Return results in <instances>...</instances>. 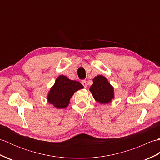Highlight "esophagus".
Wrapping results in <instances>:
<instances>
[{"label": "esophagus", "instance_id": "1", "mask_svg": "<svg viewBox=\"0 0 160 160\" xmlns=\"http://www.w3.org/2000/svg\"><path fill=\"white\" fill-rule=\"evenodd\" d=\"M81 83H82V84L84 86V88L87 87V81L86 80H82V82H81Z\"/></svg>", "mask_w": 160, "mask_h": 160}]
</instances>
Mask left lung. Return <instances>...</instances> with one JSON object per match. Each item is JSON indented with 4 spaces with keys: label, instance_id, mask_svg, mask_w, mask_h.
Instances as JSON below:
<instances>
[{
    "label": "left lung",
    "instance_id": "obj_1",
    "mask_svg": "<svg viewBox=\"0 0 160 160\" xmlns=\"http://www.w3.org/2000/svg\"><path fill=\"white\" fill-rule=\"evenodd\" d=\"M93 84L89 91L93 97L100 104H108L114 98V89L104 76L99 75L93 79Z\"/></svg>",
    "mask_w": 160,
    "mask_h": 160
}]
</instances>
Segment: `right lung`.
Masks as SVG:
<instances>
[{
  "label": "right lung",
  "mask_w": 160,
  "mask_h": 160,
  "mask_svg": "<svg viewBox=\"0 0 160 160\" xmlns=\"http://www.w3.org/2000/svg\"><path fill=\"white\" fill-rule=\"evenodd\" d=\"M83 88L84 87L78 81L71 80L63 75H60L50 89L47 100L57 108H66L74 93Z\"/></svg>",
  "instance_id": "right-lung-1"
}]
</instances>
